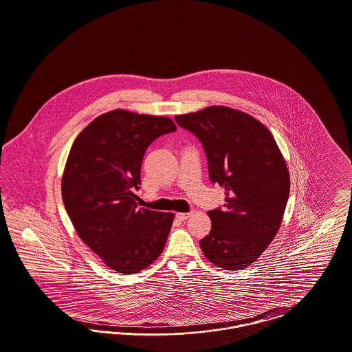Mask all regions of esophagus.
<instances>
[{
	"label": "esophagus",
	"instance_id": "esophagus-1",
	"mask_svg": "<svg viewBox=\"0 0 352 352\" xmlns=\"http://www.w3.org/2000/svg\"><path fill=\"white\" fill-rule=\"evenodd\" d=\"M175 217H177V219H178V220L184 221V220H186V219L190 217V214H184V212H178V214L175 215Z\"/></svg>",
	"mask_w": 352,
	"mask_h": 352
}]
</instances>
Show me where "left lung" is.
I'll use <instances>...</instances> for the list:
<instances>
[{"instance_id":"1","label":"left lung","mask_w":352,"mask_h":352,"mask_svg":"<svg viewBox=\"0 0 352 352\" xmlns=\"http://www.w3.org/2000/svg\"><path fill=\"white\" fill-rule=\"evenodd\" d=\"M175 121L201 141L210 181L226 190L223 207L208 211L212 226L201 251L220 268H247L283 221L290 191L283 154L260 121L228 107H208Z\"/></svg>"}]
</instances>
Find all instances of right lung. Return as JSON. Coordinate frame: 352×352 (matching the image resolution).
I'll list each match as a JSON object with an SVG mask.
<instances>
[{
    "label": "right lung",
    "instance_id": "right-lung-1",
    "mask_svg": "<svg viewBox=\"0 0 352 352\" xmlns=\"http://www.w3.org/2000/svg\"><path fill=\"white\" fill-rule=\"evenodd\" d=\"M177 128L168 118L116 109L76 137L62 179L68 217L84 243L118 273L146 268L162 253L174 214L138 208L134 191L151 142Z\"/></svg>",
    "mask_w": 352,
    "mask_h": 352
}]
</instances>
